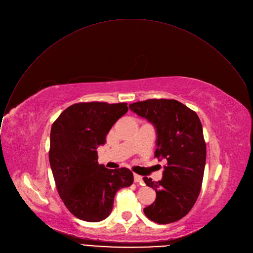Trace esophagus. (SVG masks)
Here are the masks:
<instances>
[{"label": "esophagus", "mask_w": 253, "mask_h": 253, "mask_svg": "<svg viewBox=\"0 0 253 253\" xmlns=\"http://www.w3.org/2000/svg\"><path fill=\"white\" fill-rule=\"evenodd\" d=\"M133 177H134V182L135 183H139L141 185H143V180H142V177L136 173L133 174Z\"/></svg>", "instance_id": "obj_1"}]
</instances>
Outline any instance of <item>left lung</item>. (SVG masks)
Instances as JSON below:
<instances>
[{"mask_svg":"<svg viewBox=\"0 0 253 253\" xmlns=\"http://www.w3.org/2000/svg\"><path fill=\"white\" fill-rule=\"evenodd\" d=\"M157 128L156 158H165L162 180L143 181L156 190L153 205L143 210L147 218L168 224L185 216L199 195L207 160L203 126L196 113L172 98H151L129 105Z\"/></svg>","mask_w":253,"mask_h":253,"instance_id":"1","label":"left lung"}]
</instances>
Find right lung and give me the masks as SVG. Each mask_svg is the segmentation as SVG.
I'll return each mask as SVG.
<instances>
[{"label":"right lung","instance_id":"right-lung-1","mask_svg":"<svg viewBox=\"0 0 253 253\" xmlns=\"http://www.w3.org/2000/svg\"><path fill=\"white\" fill-rule=\"evenodd\" d=\"M127 110L126 103H78L52 126L48 160L56 186L66 208L82 220L107 218L116 192L133 182L128 169H108L98 165L95 150Z\"/></svg>","mask_w":253,"mask_h":253}]
</instances>
